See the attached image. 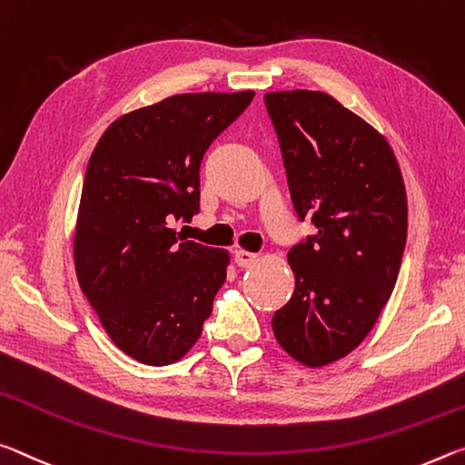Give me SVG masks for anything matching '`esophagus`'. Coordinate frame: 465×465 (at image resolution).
I'll return each mask as SVG.
<instances>
[{
    "label": "esophagus",
    "instance_id": "34e87169",
    "mask_svg": "<svg viewBox=\"0 0 465 465\" xmlns=\"http://www.w3.org/2000/svg\"><path fill=\"white\" fill-rule=\"evenodd\" d=\"M234 262H237L239 268H251V265L257 263V253H251V251H234Z\"/></svg>",
    "mask_w": 465,
    "mask_h": 465
}]
</instances>
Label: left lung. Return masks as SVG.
<instances>
[{"instance_id": "obj_1", "label": "left lung", "mask_w": 465, "mask_h": 465, "mask_svg": "<svg viewBox=\"0 0 465 465\" xmlns=\"http://www.w3.org/2000/svg\"><path fill=\"white\" fill-rule=\"evenodd\" d=\"M263 101L296 216L317 228L288 251L296 286L272 327L292 359L323 367L359 346L390 301L408 237L404 179L383 135L333 96Z\"/></svg>"}]
</instances>
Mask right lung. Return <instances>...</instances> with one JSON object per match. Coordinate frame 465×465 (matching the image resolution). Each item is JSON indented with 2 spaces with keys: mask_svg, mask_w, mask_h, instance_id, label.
Listing matches in <instances>:
<instances>
[{
  "mask_svg": "<svg viewBox=\"0 0 465 465\" xmlns=\"http://www.w3.org/2000/svg\"><path fill=\"white\" fill-rule=\"evenodd\" d=\"M253 90L174 94L119 117L84 177L74 237L82 292L111 340L143 364H171L202 336L228 255L181 239L200 212L205 150Z\"/></svg>",
  "mask_w": 465,
  "mask_h": 465,
  "instance_id": "right-lung-1",
  "label": "right lung"
}]
</instances>
